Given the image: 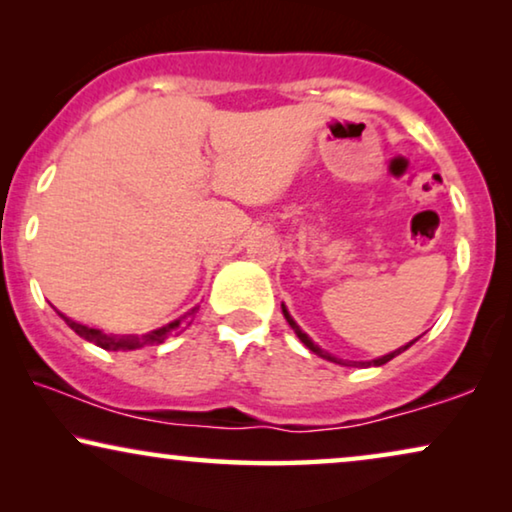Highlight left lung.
I'll list each match as a JSON object with an SVG mask.
<instances>
[{"mask_svg":"<svg viewBox=\"0 0 512 512\" xmlns=\"http://www.w3.org/2000/svg\"><path fill=\"white\" fill-rule=\"evenodd\" d=\"M282 312H284V319L286 321H289V326L293 328V331H296V335H298V338H300V342H303V345L307 347V349H310V352H314V354H317V356H321V359H326V361H333V363H340V366H363V368H368V366H384V363H387V361H391V359H394V356H398V354H401V352H405V349H408L410 345H412V342H415V340H412V342H408V345H405V347H401V349H396V352H391V354H387V356H380V359H373V361H366V363H363V361H354V363H349V361H338V359H335V356H331V354H326L324 352V349H321V347H317V345H314V342L310 340V335H307V333H303V328H300L298 324H296V321H293V317H291V314H289V310H286V307L282 305Z\"/></svg>","mask_w":512,"mask_h":512,"instance_id":"obj_1","label":"left lung"}]
</instances>
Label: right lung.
Wrapping results in <instances>:
<instances>
[{
    "label": "right lung",
    "mask_w": 512,
    "mask_h": 512,
    "mask_svg": "<svg viewBox=\"0 0 512 512\" xmlns=\"http://www.w3.org/2000/svg\"><path fill=\"white\" fill-rule=\"evenodd\" d=\"M193 312L195 310L188 312L186 317L174 319L172 324H167L163 328H156V331L146 333L144 338H114V335H104L100 328L79 324V321H74L69 317H62V319L67 321V326L72 328L74 333H79L81 338L93 342V345L102 347V349H109V352H128V349H137V347H144V345H160V342H165V338H170L172 333H181V331H184V326L188 324V317H191Z\"/></svg>",
    "instance_id": "1"
}]
</instances>
